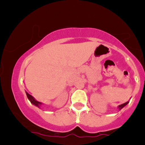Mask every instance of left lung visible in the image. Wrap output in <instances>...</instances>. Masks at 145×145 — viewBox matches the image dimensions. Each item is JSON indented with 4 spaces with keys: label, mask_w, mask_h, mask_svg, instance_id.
<instances>
[{
    "label": "left lung",
    "mask_w": 145,
    "mask_h": 145,
    "mask_svg": "<svg viewBox=\"0 0 145 145\" xmlns=\"http://www.w3.org/2000/svg\"><path fill=\"white\" fill-rule=\"evenodd\" d=\"M129 101H128V102H125V103H124V104H121V105H120V106H118V108L119 110H121V109H122L123 108H124V107L126 105H127V104H129Z\"/></svg>",
    "instance_id": "1"
}]
</instances>
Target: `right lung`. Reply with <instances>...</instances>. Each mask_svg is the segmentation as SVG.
<instances>
[{
  "label": "right lung",
  "mask_w": 145,
  "mask_h": 145,
  "mask_svg": "<svg viewBox=\"0 0 145 145\" xmlns=\"http://www.w3.org/2000/svg\"><path fill=\"white\" fill-rule=\"evenodd\" d=\"M25 94H26V96L27 97V98H28V100L30 101V102L31 103V104H33L35 106H37V108H40L41 106L43 104L42 102H38V101H37L34 98H33L32 96H31V95L29 94L28 93L26 92V91H25Z\"/></svg>",
  "instance_id": "obj_1"
}]
</instances>
